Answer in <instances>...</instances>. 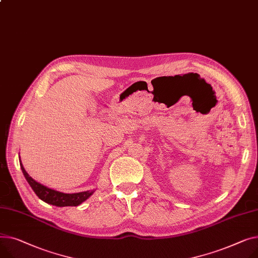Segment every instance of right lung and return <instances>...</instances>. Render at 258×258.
Listing matches in <instances>:
<instances>
[{"mask_svg":"<svg viewBox=\"0 0 258 258\" xmlns=\"http://www.w3.org/2000/svg\"><path fill=\"white\" fill-rule=\"evenodd\" d=\"M21 168L23 170V173L27 181L33 188V191L35 192V194L42 201L48 204L56 205V207H77V205L81 204L83 201L88 199L93 194V191H86V192L75 193V194H65L62 192L51 190V188L35 181L31 176H29V174L26 172L25 168L22 165V162H21Z\"/></svg>","mask_w":258,"mask_h":258,"instance_id":"right-lung-1","label":"right lung"}]
</instances>
